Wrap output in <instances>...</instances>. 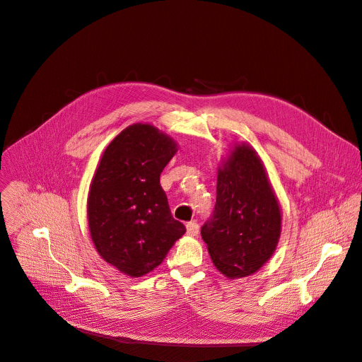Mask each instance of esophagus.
Masks as SVG:
<instances>
[{
	"mask_svg": "<svg viewBox=\"0 0 362 362\" xmlns=\"http://www.w3.org/2000/svg\"><path fill=\"white\" fill-rule=\"evenodd\" d=\"M186 233H187V235H190V237L198 235V233H199V223L196 222V221L187 222V223H186Z\"/></svg>",
	"mask_w": 362,
	"mask_h": 362,
	"instance_id": "esophagus-1",
	"label": "esophagus"
}]
</instances>
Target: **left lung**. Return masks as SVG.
Segmentation results:
<instances>
[{
    "label": "left lung",
    "mask_w": 362,
    "mask_h": 362,
    "mask_svg": "<svg viewBox=\"0 0 362 362\" xmlns=\"http://www.w3.org/2000/svg\"><path fill=\"white\" fill-rule=\"evenodd\" d=\"M281 215L257 153L238 144L218 170L216 204L201 234L215 267L245 277L266 264L280 238Z\"/></svg>",
    "instance_id": "obj_1"
}]
</instances>
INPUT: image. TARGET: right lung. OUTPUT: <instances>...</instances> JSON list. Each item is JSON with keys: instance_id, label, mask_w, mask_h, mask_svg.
<instances>
[{"instance_id": "1", "label": "right lung", "mask_w": 362, "mask_h": 362, "mask_svg": "<svg viewBox=\"0 0 362 362\" xmlns=\"http://www.w3.org/2000/svg\"><path fill=\"white\" fill-rule=\"evenodd\" d=\"M176 151L175 141L153 125H129L105 148L92 179V241L107 262L131 277L154 270L186 233L160 186V175Z\"/></svg>"}]
</instances>
